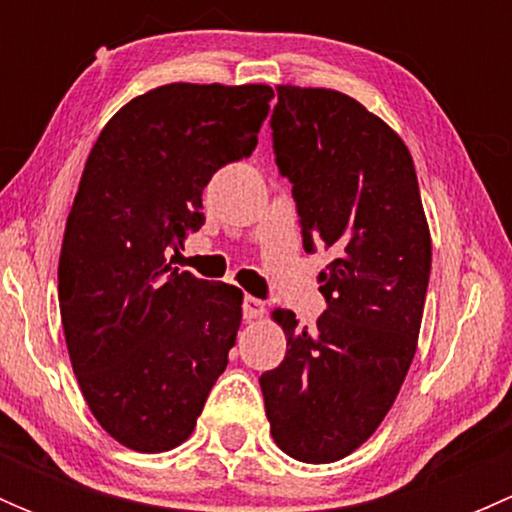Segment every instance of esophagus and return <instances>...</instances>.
<instances>
[{"label":"esophagus","instance_id":"obj_1","mask_svg":"<svg viewBox=\"0 0 512 512\" xmlns=\"http://www.w3.org/2000/svg\"><path fill=\"white\" fill-rule=\"evenodd\" d=\"M265 302L257 297H250V294H245V299H242V317L245 319H260L265 317Z\"/></svg>","mask_w":512,"mask_h":512}]
</instances>
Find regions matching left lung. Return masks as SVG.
<instances>
[{
    "label": "left lung",
    "instance_id": "obj_1",
    "mask_svg": "<svg viewBox=\"0 0 512 512\" xmlns=\"http://www.w3.org/2000/svg\"><path fill=\"white\" fill-rule=\"evenodd\" d=\"M272 151L292 183L304 250L332 247L319 275L317 327L275 319L287 354L260 376L277 446L332 463L384 421L416 354L431 275V235L409 148L359 101L329 89L277 86Z\"/></svg>",
    "mask_w": 512,
    "mask_h": 512
}]
</instances>
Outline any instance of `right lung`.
Returning <instances> with one entry per match:
<instances>
[{"mask_svg": "<svg viewBox=\"0 0 512 512\" xmlns=\"http://www.w3.org/2000/svg\"><path fill=\"white\" fill-rule=\"evenodd\" d=\"M272 96L158 86L106 123L86 160L59 257L61 324L91 414L133 451L180 446L227 366L242 292L168 255L205 225L210 178L252 156Z\"/></svg>", "mask_w": 512, "mask_h": 512, "instance_id": "obj_1", "label": "right lung"}]
</instances>
